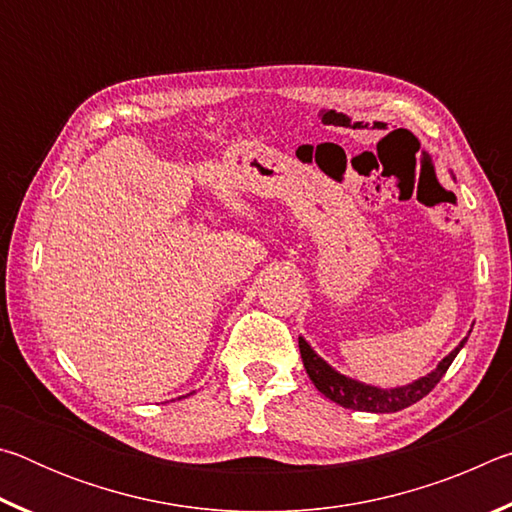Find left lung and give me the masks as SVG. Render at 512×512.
Listing matches in <instances>:
<instances>
[{"mask_svg":"<svg viewBox=\"0 0 512 512\" xmlns=\"http://www.w3.org/2000/svg\"><path fill=\"white\" fill-rule=\"evenodd\" d=\"M465 343H467V336L456 345L452 352L447 354L443 361L438 363L436 368L429 372V375L415 379L406 386L379 388L372 384H363V381L352 379L348 375H341V372L329 366L323 357H318L314 348H311V345L302 339V336L298 339L302 363H305L307 375L311 381H314V386L318 388V391L323 393L327 400L341 404L343 409L368 411V413H395V411L406 409V406H411L415 402H420L422 397L429 395L433 391V386L443 379L447 368L452 366V361L456 359V354L461 352Z\"/></svg>","mask_w":512,"mask_h":512,"instance_id":"left-lung-1","label":"left lung"}]
</instances>
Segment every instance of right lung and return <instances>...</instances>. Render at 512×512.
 I'll use <instances>...</instances> for the list:
<instances>
[{
    "instance_id": "right-lung-1",
    "label": "right lung",
    "mask_w": 512,
    "mask_h": 512,
    "mask_svg": "<svg viewBox=\"0 0 512 512\" xmlns=\"http://www.w3.org/2000/svg\"><path fill=\"white\" fill-rule=\"evenodd\" d=\"M185 397H187V395H185Z\"/></svg>"
}]
</instances>
